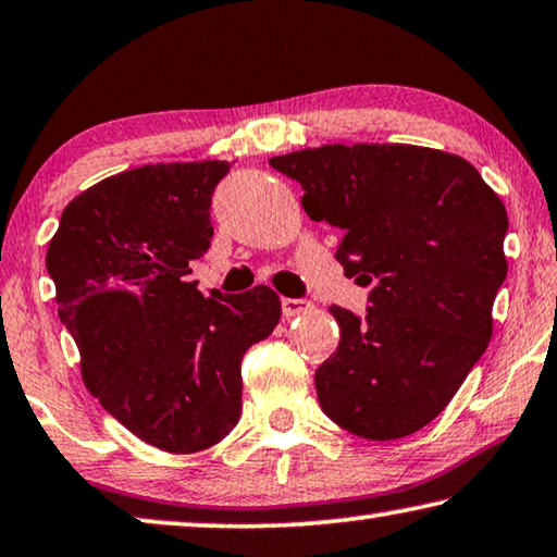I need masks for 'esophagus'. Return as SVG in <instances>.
<instances>
[{
  "label": "esophagus",
  "instance_id": "obj_1",
  "mask_svg": "<svg viewBox=\"0 0 557 557\" xmlns=\"http://www.w3.org/2000/svg\"><path fill=\"white\" fill-rule=\"evenodd\" d=\"M312 307L310 299L305 297H282V314L285 317H295V314H302Z\"/></svg>",
  "mask_w": 557,
  "mask_h": 557
}]
</instances>
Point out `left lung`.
I'll use <instances>...</instances> for the list:
<instances>
[{
	"label": "left lung",
	"instance_id": "left-lung-1",
	"mask_svg": "<svg viewBox=\"0 0 557 557\" xmlns=\"http://www.w3.org/2000/svg\"><path fill=\"white\" fill-rule=\"evenodd\" d=\"M312 220L342 231L334 258L372 285L367 314L332 307L342 339L314 372L322 411L361 438L436 419L483 357L506 280L508 213L481 173L436 148L322 146L270 158Z\"/></svg>",
	"mask_w": 557,
	"mask_h": 557
}]
</instances>
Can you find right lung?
<instances>
[{
  "label": "right lung",
  "mask_w": 557,
  "mask_h": 557,
  "mask_svg": "<svg viewBox=\"0 0 557 557\" xmlns=\"http://www.w3.org/2000/svg\"><path fill=\"white\" fill-rule=\"evenodd\" d=\"M231 163H158L111 175L64 208L47 272L84 382L146 444L196 454L243 411L240 361L270 337L280 297L258 285L202 295L188 262L213 240L210 202Z\"/></svg>",
  "instance_id": "right-lung-1"
}]
</instances>
